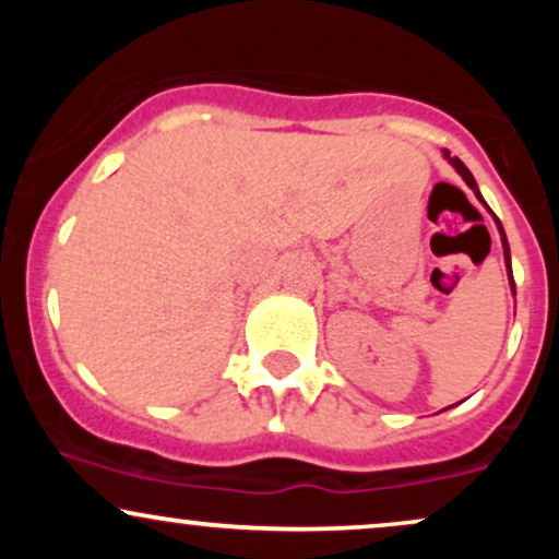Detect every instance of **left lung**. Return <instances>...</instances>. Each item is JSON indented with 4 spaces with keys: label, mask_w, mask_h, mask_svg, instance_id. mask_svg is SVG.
I'll return each instance as SVG.
<instances>
[{
    "label": "left lung",
    "mask_w": 559,
    "mask_h": 559,
    "mask_svg": "<svg viewBox=\"0 0 559 559\" xmlns=\"http://www.w3.org/2000/svg\"><path fill=\"white\" fill-rule=\"evenodd\" d=\"M444 157L449 159V163H452V168L460 173V176H463V181L471 186L473 191H476V197L480 199V202H484V197H480V191H478V183H476V178H473V173L465 168L463 165V159L460 157H449V152H444ZM486 204V202H484ZM493 221H497V228H499V234H502V247H504V262H507V275H510V286H512V292H515V281H512V265H510V243H507V236H504V228H502V223H499V217H493Z\"/></svg>",
    "instance_id": "left-lung-1"
}]
</instances>
